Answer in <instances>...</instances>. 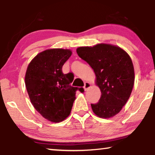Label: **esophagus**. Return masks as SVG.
Returning a JSON list of instances; mask_svg holds the SVG:
<instances>
[{
	"instance_id": "obj_1",
	"label": "esophagus",
	"mask_w": 155,
	"mask_h": 155,
	"mask_svg": "<svg viewBox=\"0 0 155 155\" xmlns=\"http://www.w3.org/2000/svg\"><path fill=\"white\" fill-rule=\"evenodd\" d=\"M90 87H91V84L89 82H85V85H84V90L86 91Z\"/></svg>"
}]
</instances>
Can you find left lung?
Returning <instances> with one entry per match:
<instances>
[{"label":"left lung","mask_w":155,"mask_h":155,"mask_svg":"<svg viewBox=\"0 0 155 155\" xmlns=\"http://www.w3.org/2000/svg\"><path fill=\"white\" fill-rule=\"evenodd\" d=\"M77 52L92 68L101 91L98 103L91 104L93 112L101 118L114 117L127 103L134 85L130 56L120 47L109 44L78 47Z\"/></svg>","instance_id":"left-lung-1"}]
</instances>
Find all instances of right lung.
Returning a JSON list of instances; mask_svg holds the SVG:
<instances>
[{
  "label": "right lung",
  "instance_id": "add662e5",
  "mask_svg": "<svg viewBox=\"0 0 155 155\" xmlns=\"http://www.w3.org/2000/svg\"><path fill=\"white\" fill-rule=\"evenodd\" d=\"M72 53L70 49H48L37 54L28 65L25 81L30 101L50 122L66 119L76 98L78 88L70 85L74 78L62 72L63 65Z\"/></svg>",
  "mask_w": 155,
  "mask_h": 155
}]
</instances>
